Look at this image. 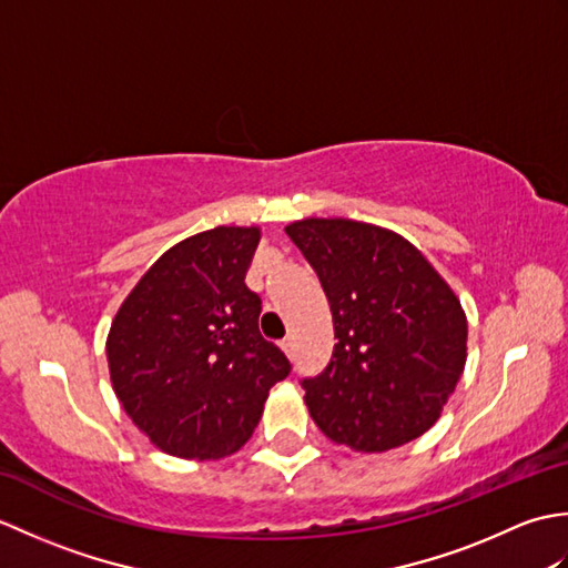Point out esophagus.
Here are the masks:
<instances>
[{"instance_id":"obj_1","label":"esophagus","mask_w":568,"mask_h":568,"mask_svg":"<svg viewBox=\"0 0 568 568\" xmlns=\"http://www.w3.org/2000/svg\"><path fill=\"white\" fill-rule=\"evenodd\" d=\"M281 348H283V352H285L287 356H293V352H295V342H293V336H285V339L281 342Z\"/></svg>"}]
</instances>
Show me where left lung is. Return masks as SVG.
<instances>
[{
    "label": "left lung",
    "instance_id": "8db88e82",
    "mask_svg": "<svg viewBox=\"0 0 568 568\" xmlns=\"http://www.w3.org/2000/svg\"><path fill=\"white\" fill-rule=\"evenodd\" d=\"M285 234L315 268L334 320L327 368L303 378L315 425L356 452H388L437 422L466 364V315L400 234L303 220Z\"/></svg>",
    "mask_w": 568,
    "mask_h": 568
}]
</instances>
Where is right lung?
Returning a JSON list of instances; mask_svg holds the SVG:
<instances>
[{
    "label": "right lung",
    "instance_id": "1",
    "mask_svg": "<svg viewBox=\"0 0 568 568\" xmlns=\"http://www.w3.org/2000/svg\"><path fill=\"white\" fill-rule=\"evenodd\" d=\"M256 226H216L155 261L119 307L110 376L134 425L180 458L236 452L291 361L258 332L261 297L246 271Z\"/></svg>",
    "mask_w": 568,
    "mask_h": 568
}]
</instances>
